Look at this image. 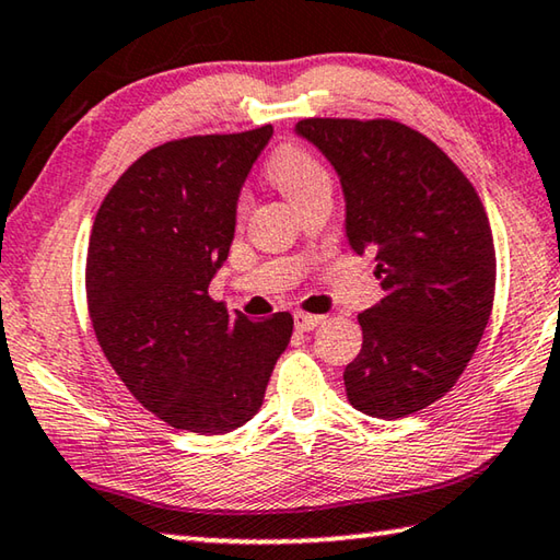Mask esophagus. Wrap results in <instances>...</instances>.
<instances>
[{"mask_svg": "<svg viewBox=\"0 0 560 560\" xmlns=\"http://www.w3.org/2000/svg\"><path fill=\"white\" fill-rule=\"evenodd\" d=\"M322 315H307V312H298L295 315V327L300 329V331H310V329H315L317 325H322Z\"/></svg>", "mask_w": 560, "mask_h": 560, "instance_id": "esophagus-1", "label": "esophagus"}]
</instances>
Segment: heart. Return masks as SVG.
<instances>
[{"label": "heart", "instance_id": "b5f03b06", "mask_svg": "<svg viewBox=\"0 0 560 560\" xmlns=\"http://www.w3.org/2000/svg\"><path fill=\"white\" fill-rule=\"evenodd\" d=\"M268 179L295 206L322 186L331 184L327 166L307 147L298 142H285L272 152L268 162ZM238 209H243V199Z\"/></svg>", "mask_w": 560, "mask_h": 560}]
</instances>
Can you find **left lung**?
Masks as SVG:
<instances>
[{
    "mask_svg": "<svg viewBox=\"0 0 560 560\" xmlns=\"http://www.w3.org/2000/svg\"><path fill=\"white\" fill-rule=\"evenodd\" d=\"M298 135L337 170L349 245L374 253L384 288L359 315L364 345L345 371L349 404L406 418L457 384L485 335L497 282L487 211L463 170L404 122L307 117Z\"/></svg>",
    "mask_w": 560,
    "mask_h": 560,
    "instance_id": "left-lung-1",
    "label": "left lung"
}]
</instances>
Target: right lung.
Instances as JSON below:
<instances>
[{
  "mask_svg": "<svg viewBox=\"0 0 560 560\" xmlns=\"http://www.w3.org/2000/svg\"><path fill=\"white\" fill-rule=\"evenodd\" d=\"M270 135L262 125L154 147L95 213L85 298L97 345L127 390L176 430L241 428L290 345V312L250 322L209 295L241 186Z\"/></svg>",
  "mask_w": 560,
  "mask_h": 560,
  "instance_id": "add662e5",
  "label": "right lung"
}]
</instances>
